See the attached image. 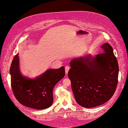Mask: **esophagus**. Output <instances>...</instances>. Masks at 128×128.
<instances>
[{
  "mask_svg": "<svg viewBox=\"0 0 128 128\" xmlns=\"http://www.w3.org/2000/svg\"><path fill=\"white\" fill-rule=\"evenodd\" d=\"M69 66H66L65 67V72H66V74H67L68 72V71L69 70Z\"/></svg>",
  "mask_w": 128,
  "mask_h": 128,
  "instance_id": "34e87169",
  "label": "esophagus"
}]
</instances>
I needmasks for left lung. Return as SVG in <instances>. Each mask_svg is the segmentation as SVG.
<instances>
[{"label": "left lung", "mask_w": 128, "mask_h": 128, "mask_svg": "<svg viewBox=\"0 0 128 128\" xmlns=\"http://www.w3.org/2000/svg\"><path fill=\"white\" fill-rule=\"evenodd\" d=\"M101 48L104 53L72 60L68 73L77 102L85 108L101 105L109 100L118 83V65L113 50L108 43Z\"/></svg>", "instance_id": "1"}]
</instances>
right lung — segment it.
Masks as SVG:
<instances>
[{
  "instance_id": "obj_1",
  "label": "right lung",
  "mask_w": 128,
  "mask_h": 128,
  "mask_svg": "<svg viewBox=\"0 0 128 128\" xmlns=\"http://www.w3.org/2000/svg\"><path fill=\"white\" fill-rule=\"evenodd\" d=\"M18 55L14 58L10 67L11 86L15 98L24 106L34 109L48 108L53 102L54 87L64 76V67L50 69L35 78H30L22 75Z\"/></svg>"
}]
</instances>
